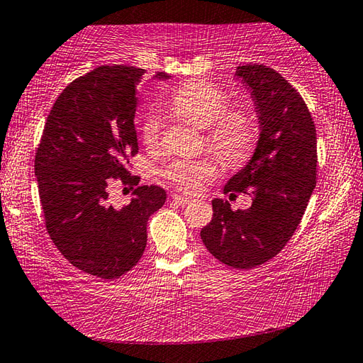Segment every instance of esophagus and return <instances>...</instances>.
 Returning a JSON list of instances; mask_svg holds the SVG:
<instances>
[{
    "label": "esophagus",
    "instance_id": "34e87169",
    "mask_svg": "<svg viewBox=\"0 0 363 363\" xmlns=\"http://www.w3.org/2000/svg\"><path fill=\"white\" fill-rule=\"evenodd\" d=\"M171 199H173L176 205H189L190 201H192V199H189V196H182V195H177V194H174L173 196H171Z\"/></svg>",
    "mask_w": 363,
    "mask_h": 363
}]
</instances>
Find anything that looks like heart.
<instances>
[{
    "instance_id": "obj_1",
    "label": "heart",
    "mask_w": 363,
    "mask_h": 363,
    "mask_svg": "<svg viewBox=\"0 0 363 363\" xmlns=\"http://www.w3.org/2000/svg\"><path fill=\"white\" fill-rule=\"evenodd\" d=\"M173 108L184 120L200 130H208L206 143L227 163L237 164L253 150L256 123L248 112L227 108V96L218 86L206 82H190L173 97ZM144 143L155 147L162 138V120L150 113L143 126ZM216 174V163L210 158L179 160L164 169V177L177 187L194 192L200 184Z\"/></svg>"
}]
</instances>
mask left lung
I'll return each mask as SVG.
<instances>
[{"mask_svg":"<svg viewBox=\"0 0 363 363\" xmlns=\"http://www.w3.org/2000/svg\"><path fill=\"white\" fill-rule=\"evenodd\" d=\"M235 77L251 94L259 138L224 192L248 194L253 203L233 211L229 201L214 199L200 237L218 261L251 269L272 259L301 223L315 189L317 134L303 97L277 72L251 64L237 67Z\"/></svg>","mask_w":363,"mask_h":363,"instance_id":"obj_1","label":"left lung"}]
</instances>
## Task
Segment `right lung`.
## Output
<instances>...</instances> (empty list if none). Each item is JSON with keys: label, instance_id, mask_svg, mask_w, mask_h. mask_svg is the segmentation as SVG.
<instances>
[{"label": "right lung", "instance_id": "add662e5", "mask_svg": "<svg viewBox=\"0 0 363 363\" xmlns=\"http://www.w3.org/2000/svg\"><path fill=\"white\" fill-rule=\"evenodd\" d=\"M144 69L104 65L77 78L48 115L35 155V176L52 243L70 264L101 279H116L136 266L147 245V220L164 205L158 186L134 189L130 205L107 201L108 184L128 177L136 155L134 116ZM171 77L157 73L152 79Z\"/></svg>", "mask_w": 363, "mask_h": 363}]
</instances>
